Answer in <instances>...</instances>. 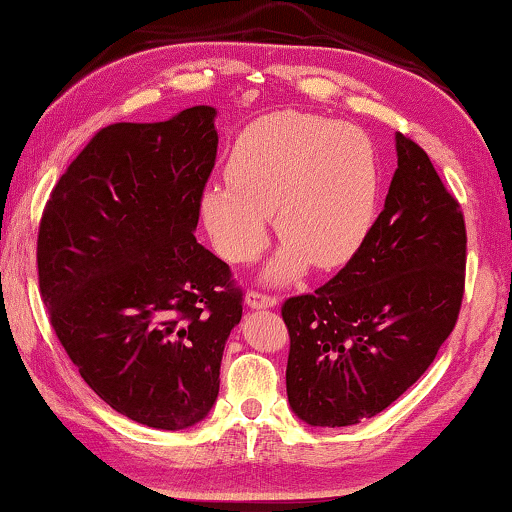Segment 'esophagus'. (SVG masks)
Here are the masks:
<instances>
[{"mask_svg": "<svg viewBox=\"0 0 512 512\" xmlns=\"http://www.w3.org/2000/svg\"><path fill=\"white\" fill-rule=\"evenodd\" d=\"M278 304L276 297H269V294H262V292H248L246 294V306L255 308V311H259V308H273Z\"/></svg>", "mask_w": 512, "mask_h": 512, "instance_id": "obj_1", "label": "esophagus"}]
</instances>
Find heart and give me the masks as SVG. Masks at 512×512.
Returning a JSON list of instances; mask_svg holds the SVG:
<instances>
[{
    "mask_svg": "<svg viewBox=\"0 0 512 512\" xmlns=\"http://www.w3.org/2000/svg\"><path fill=\"white\" fill-rule=\"evenodd\" d=\"M227 178L201 190V220L227 262L250 264L269 243L276 213L285 241L264 269L269 285L294 283L313 262H350L376 222L383 181L364 129L301 111L250 122L229 153Z\"/></svg>",
    "mask_w": 512,
    "mask_h": 512,
    "instance_id": "1",
    "label": "heart"
}]
</instances>
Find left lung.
<instances>
[{
	"instance_id": "obj_1",
	"label": "left lung",
	"mask_w": 512,
	"mask_h": 512,
	"mask_svg": "<svg viewBox=\"0 0 512 512\" xmlns=\"http://www.w3.org/2000/svg\"><path fill=\"white\" fill-rule=\"evenodd\" d=\"M397 171L357 255L283 304L287 401L311 427H350L397 401L436 359L464 297L466 227L429 155L394 134Z\"/></svg>"
}]
</instances>
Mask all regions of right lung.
<instances>
[{
    "mask_svg": "<svg viewBox=\"0 0 512 512\" xmlns=\"http://www.w3.org/2000/svg\"><path fill=\"white\" fill-rule=\"evenodd\" d=\"M215 115L192 106L104 127L62 174L39 227V287L57 338L99 399L153 429L211 413L243 313L229 266L194 239Z\"/></svg>",
    "mask_w": 512,
    "mask_h": 512,
    "instance_id": "add662e5",
    "label": "right lung"
}]
</instances>
